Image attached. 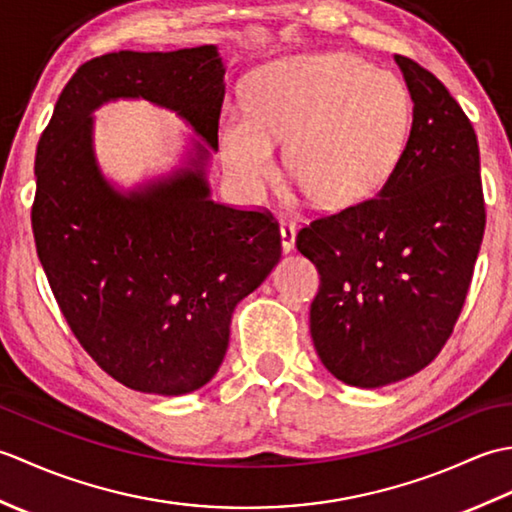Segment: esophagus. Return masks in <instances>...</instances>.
Returning <instances> with one entry per match:
<instances>
[{
  "instance_id": "obj_1",
  "label": "esophagus",
  "mask_w": 512,
  "mask_h": 512,
  "mask_svg": "<svg viewBox=\"0 0 512 512\" xmlns=\"http://www.w3.org/2000/svg\"><path fill=\"white\" fill-rule=\"evenodd\" d=\"M279 235H281V250H284V253H290V250L295 248V242H297L295 224L288 222V220H281L279 222Z\"/></svg>"
}]
</instances>
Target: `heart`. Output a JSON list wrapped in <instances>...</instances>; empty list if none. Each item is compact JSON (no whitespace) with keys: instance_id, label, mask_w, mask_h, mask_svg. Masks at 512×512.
Returning <instances> with one entry per match:
<instances>
[{"instance_id":"1","label":"heart","mask_w":512,"mask_h":512,"mask_svg":"<svg viewBox=\"0 0 512 512\" xmlns=\"http://www.w3.org/2000/svg\"><path fill=\"white\" fill-rule=\"evenodd\" d=\"M411 94L398 76L352 54H299L259 70L246 110L228 107L217 140L228 178L259 198L284 167L325 209L356 206L394 176L411 132Z\"/></svg>"}]
</instances>
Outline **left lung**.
Masks as SVG:
<instances>
[{"mask_svg": "<svg viewBox=\"0 0 512 512\" xmlns=\"http://www.w3.org/2000/svg\"><path fill=\"white\" fill-rule=\"evenodd\" d=\"M413 121L394 176L356 206L301 228L319 268L310 334L341 383L376 389L418 374L458 321L484 237L480 149L449 90L396 54Z\"/></svg>", "mask_w": 512, "mask_h": 512, "instance_id": "8db88e82", "label": "left lung"}]
</instances>
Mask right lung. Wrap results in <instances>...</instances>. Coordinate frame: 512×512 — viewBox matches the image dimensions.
Instances as JSON below:
<instances>
[{
    "label": "right lung",
    "mask_w": 512,
    "mask_h": 512,
    "mask_svg": "<svg viewBox=\"0 0 512 512\" xmlns=\"http://www.w3.org/2000/svg\"><path fill=\"white\" fill-rule=\"evenodd\" d=\"M224 74L217 46L103 54L65 85L37 145L32 233L50 288L85 352L143 394L209 383L235 306L281 257L273 217L211 198ZM118 98L165 106L196 134L176 170L132 190L93 147L91 114Z\"/></svg>",
    "instance_id": "1"
}]
</instances>
